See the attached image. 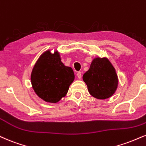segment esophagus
<instances>
[{"label":"esophagus","instance_id":"1","mask_svg":"<svg viewBox=\"0 0 146 146\" xmlns=\"http://www.w3.org/2000/svg\"><path fill=\"white\" fill-rule=\"evenodd\" d=\"M77 76H78V78L79 79L82 78V73H81L80 71H78V73H77Z\"/></svg>","mask_w":146,"mask_h":146}]
</instances>
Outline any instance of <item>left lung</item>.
<instances>
[{
  "label": "left lung",
  "instance_id": "1",
  "mask_svg": "<svg viewBox=\"0 0 146 146\" xmlns=\"http://www.w3.org/2000/svg\"><path fill=\"white\" fill-rule=\"evenodd\" d=\"M91 95L99 99H108L116 90L117 77L115 68L107 58H96L83 75Z\"/></svg>",
  "mask_w": 146,
  "mask_h": 146
}]
</instances>
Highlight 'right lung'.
Instances as JSON below:
<instances>
[{
	"label": "right lung",
	"mask_w": 146,
	"mask_h": 146,
	"mask_svg": "<svg viewBox=\"0 0 146 146\" xmlns=\"http://www.w3.org/2000/svg\"><path fill=\"white\" fill-rule=\"evenodd\" d=\"M74 78L73 69L63 64L59 54L47 51L35 64L31 83L40 98L47 102L57 103L66 95Z\"/></svg>",
	"instance_id": "1"
}]
</instances>
